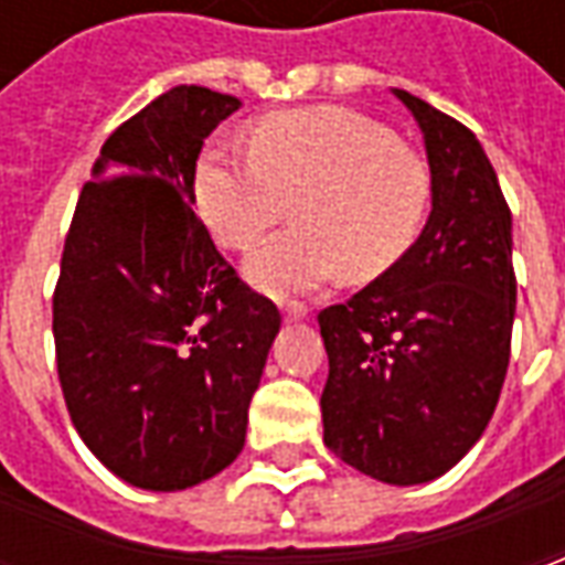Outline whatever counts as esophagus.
I'll use <instances>...</instances> for the list:
<instances>
[{
	"mask_svg": "<svg viewBox=\"0 0 565 565\" xmlns=\"http://www.w3.org/2000/svg\"><path fill=\"white\" fill-rule=\"evenodd\" d=\"M281 311L287 320H306L308 318V308L302 306V302H287V306H281Z\"/></svg>",
	"mask_w": 565,
	"mask_h": 565,
	"instance_id": "esophagus-1",
	"label": "esophagus"
}]
</instances>
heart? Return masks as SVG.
<instances>
[{
  "instance_id": "1",
  "label": "heart",
  "mask_w": 565,
  "mask_h": 565,
  "mask_svg": "<svg viewBox=\"0 0 565 565\" xmlns=\"http://www.w3.org/2000/svg\"><path fill=\"white\" fill-rule=\"evenodd\" d=\"M202 221L247 250L296 202V230L247 257L263 294L296 296L348 275L379 278L412 247L429 209V169L391 129L342 105L263 117L250 148L211 141L193 178Z\"/></svg>"
}]
</instances>
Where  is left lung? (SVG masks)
Wrapping results in <instances>:
<instances>
[{
    "mask_svg": "<svg viewBox=\"0 0 565 565\" xmlns=\"http://www.w3.org/2000/svg\"><path fill=\"white\" fill-rule=\"evenodd\" d=\"M424 132L433 211L391 269L318 315L330 379L323 445L384 484H424L469 454L509 372L511 211L481 141L393 90Z\"/></svg>",
    "mask_w": 565,
    "mask_h": 565,
    "instance_id": "8db88e82",
    "label": "left lung"
}]
</instances>
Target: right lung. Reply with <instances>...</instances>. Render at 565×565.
Segmentation results:
<instances>
[{
  "label": "right lung",
  "mask_w": 565,
  "mask_h": 565,
  "mask_svg": "<svg viewBox=\"0 0 565 565\" xmlns=\"http://www.w3.org/2000/svg\"><path fill=\"white\" fill-rule=\"evenodd\" d=\"M238 99L181 84L108 136L54 290L60 387L105 469L141 490L202 484L245 448L281 330L193 211L199 150Z\"/></svg>",
  "instance_id": "right-lung-1"
}]
</instances>
